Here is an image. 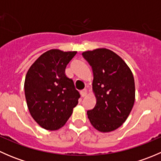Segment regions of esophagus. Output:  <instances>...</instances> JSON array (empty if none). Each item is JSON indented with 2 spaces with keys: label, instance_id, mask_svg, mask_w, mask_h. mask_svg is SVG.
<instances>
[{
  "label": "esophagus",
  "instance_id": "1",
  "mask_svg": "<svg viewBox=\"0 0 161 161\" xmlns=\"http://www.w3.org/2000/svg\"><path fill=\"white\" fill-rule=\"evenodd\" d=\"M81 95H82V97H86V96L87 95V90L86 89H84V90H82L81 91Z\"/></svg>",
  "mask_w": 161,
  "mask_h": 161
}]
</instances>
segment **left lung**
I'll use <instances>...</instances> for the list:
<instances>
[{
    "label": "left lung",
    "instance_id": "8db88e82",
    "mask_svg": "<svg viewBox=\"0 0 161 161\" xmlns=\"http://www.w3.org/2000/svg\"><path fill=\"white\" fill-rule=\"evenodd\" d=\"M92 67L96 105L87 111L92 125L101 132L119 128L135 102L134 77L129 66L111 50L99 48L82 53Z\"/></svg>",
    "mask_w": 161,
    "mask_h": 161
}]
</instances>
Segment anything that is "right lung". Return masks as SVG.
I'll return each instance as SVG.
<instances>
[{
	"instance_id": "right-lung-1",
	"label": "right lung",
	"mask_w": 161,
	"mask_h": 161,
	"mask_svg": "<svg viewBox=\"0 0 161 161\" xmlns=\"http://www.w3.org/2000/svg\"><path fill=\"white\" fill-rule=\"evenodd\" d=\"M77 52L52 49L43 53L28 70L24 90L31 116L47 130L64 125L80 97L65 75L67 64Z\"/></svg>"
}]
</instances>
